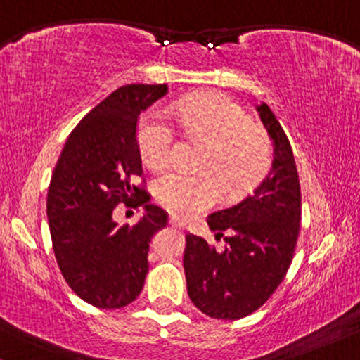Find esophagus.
<instances>
[{
	"label": "esophagus",
	"instance_id": "obj_1",
	"mask_svg": "<svg viewBox=\"0 0 360 360\" xmlns=\"http://www.w3.org/2000/svg\"><path fill=\"white\" fill-rule=\"evenodd\" d=\"M169 224H171V226H174V228H179V229L184 228V223L181 221L177 216H171V218H169Z\"/></svg>",
	"mask_w": 360,
	"mask_h": 360
}]
</instances>
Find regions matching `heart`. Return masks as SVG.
<instances>
[{
	"mask_svg": "<svg viewBox=\"0 0 360 360\" xmlns=\"http://www.w3.org/2000/svg\"><path fill=\"white\" fill-rule=\"evenodd\" d=\"M174 115L188 132L206 142L199 171H169L155 181L154 194L169 213L191 216L210 207L219 189L235 198L257 184L271 161L270 139L250 122L238 103L218 94L199 95L174 107ZM174 131L162 112L153 110L139 127V149L150 169L171 161Z\"/></svg>",
	"mask_w": 360,
	"mask_h": 360,
	"instance_id": "heart-1",
	"label": "heart"
}]
</instances>
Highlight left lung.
<instances>
[{
	"instance_id": "obj_1",
	"label": "left lung",
	"mask_w": 360,
	"mask_h": 360,
	"mask_svg": "<svg viewBox=\"0 0 360 360\" xmlns=\"http://www.w3.org/2000/svg\"><path fill=\"white\" fill-rule=\"evenodd\" d=\"M255 109L274 144L270 171L241 201L207 216L216 236L228 231L223 251L199 236H186L189 298L213 319H243L265 304L287 275L300 231V183L292 146L265 102Z\"/></svg>"
}]
</instances>
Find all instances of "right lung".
<instances>
[{"mask_svg": "<svg viewBox=\"0 0 360 360\" xmlns=\"http://www.w3.org/2000/svg\"><path fill=\"white\" fill-rule=\"evenodd\" d=\"M166 94V84L117 89L73 129L51 174L46 216L56 263L73 292L101 309H120L139 297L149 243L167 224V214L136 186L139 117ZM119 202L143 206L136 225L115 221Z\"/></svg>", "mask_w": 360, "mask_h": 360, "instance_id": "obj_1", "label": "right lung"}]
</instances>
